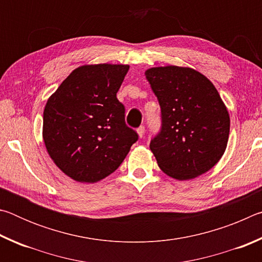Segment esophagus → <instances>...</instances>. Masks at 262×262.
Masks as SVG:
<instances>
[{
	"mask_svg": "<svg viewBox=\"0 0 262 262\" xmlns=\"http://www.w3.org/2000/svg\"><path fill=\"white\" fill-rule=\"evenodd\" d=\"M144 133H145V128H144V126H140L139 128H137V134H139V136H140V137H143Z\"/></svg>",
	"mask_w": 262,
	"mask_h": 262,
	"instance_id": "1",
	"label": "esophagus"
}]
</instances>
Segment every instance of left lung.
<instances>
[{
  "instance_id": "left-lung-1",
  "label": "left lung",
  "mask_w": 262,
  "mask_h": 262,
  "mask_svg": "<svg viewBox=\"0 0 262 262\" xmlns=\"http://www.w3.org/2000/svg\"><path fill=\"white\" fill-rule=\"evenodd\" d=\"M162 112L161 132L150 142L158 166L178 180L199 177L227 149L230 117L221 96L205 75L166 66L145 72Z\"/></svg>"
}]
</instances>
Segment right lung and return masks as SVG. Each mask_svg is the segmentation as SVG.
Listing matches in <instances>:
<instances>
[{
    "instance_id": "obj_1",
    "label": "right lung",
    "mask_w": 262,
    "mask_h": 262,
    "mask_svg": "<svg viewBox=\"0 0 262 262\" xmlns=\"http://www.w3.org/2000/svg\"><path fill=\"white\" fill-rule=\"evenodd\" d=\"M128 64H85L61 83L43 110L42 137L56 166L79 183H97L120 166L139 139L117 98Z\"/></svg>"
}]
</instances>
